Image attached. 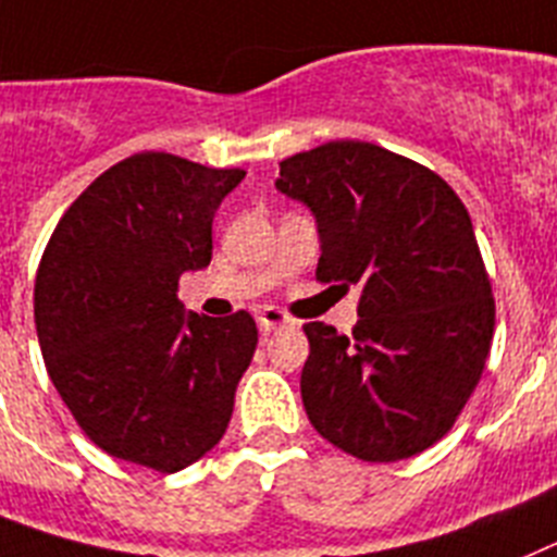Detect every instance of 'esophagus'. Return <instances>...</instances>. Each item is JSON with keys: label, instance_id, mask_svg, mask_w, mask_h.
Returning <instances> with one entry per match:
<instances>
[{"label": "esophagus", "instance_id": "34e87169", "mask_svg": "<svg viewBox=\"0 0 557 557\" xmlns=\"http://www.w3.org/2000/svg\"><path fill=\"white\" fill-rule=\"evenodd\" d=\"M258 325L263 333H272L283 325H294V319L288 317V313L280 311V308H263V311L258 313Z\"/></svg>", "mask_w": 557, "mask_h": 557}]
</instances>
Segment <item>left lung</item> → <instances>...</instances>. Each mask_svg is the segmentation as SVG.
Segmentation results:
<instances>
[{
	"instance_id": "obj_1",
	"label": "left lung",
	"mask_w": 557,
	"mask_h": 557,
	"mask_svg": "<svg viewBox=\"0 0 557 557\" xmlns=\"http://www.w3.org/2000/svg\"><path fill=\"white\" fill-rule=\"evenodd\" d=\"M274 187L317 219V280L361 285L352 336L302 325L308 420L364 462L425 451L480 384L496 325L466 205L434 171L359 139L283 159Z\"/></svg>"
}]
</instances>
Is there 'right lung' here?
<instances>
[{
  "label": "right lung",
  "instance_id": "add662e5",
  "mask_svg": "<svg viewBox=\"0 0 557 557\" xmlns=\"http://www.w3.org/2000/svg\"><path fill=\"white\" fill-rule=\"evenodd\" d=\"M244 176L134 153L72 201L41 255L33 311L47 372L111 457L176 473L224 437L258 327L246 311L187 313L176 292L210 265L215 210Z\"/></svg>",
  "mask_w": 557,
  "mask_h": 557
}]
</instances>
